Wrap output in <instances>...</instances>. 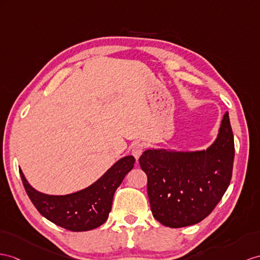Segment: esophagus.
Here are the masks:
<instances>
[{
    "label": "esophagus",
    "mask_w": 260,
    "mask_h": 260,
    "mask_svg": "<svg viewBox=\"0 0 260 260\" xmlns=\"http://www.w3.org/2000/svg\"><path fill=\"white\" fill-rule=\"evenodd\" d=\"M143 149H144V147H143L142 143H137V144L134 145V147H132L131 153H132V155L136 157V160H138L139 157H140V155L142 154V152H143Z\"/></svg>",
    "instance_id": "1"
}]
</instances>
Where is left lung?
<instances>
[{
	"label": "left lung",
	"mask_w": 260,
	"mask_h": 260,
	"mask_svg": "<svg viewBox=\"0 0 260 260\" xmlns=\"http://www.w3.org/2000/svg\"><path fill=\"white\" fill-rule=\"evenodd\" d=\"M234 155L229 112L221 120L217 138L206 150H145L139 163L148 176L153 217L172 229L203 220L230 185Z\"/></svg>",
	"instance_id": "obj_1"
}]
</instances>
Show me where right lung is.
Wrapping results in <instances>:
<instances>
[{
    "label": "right lung",
    "instance_id": "obj_1",
    "mask_svg": "<svg viewBox=\"0 0 260 260\" xmlns=\"http://www.w3.org/2000/svg\"><path fill=\"white\" fill-rule=\"evenodd\" d=\"M135 162L132 155L124 156L91 185L67 195H48L36 191L21 169L20 174L29 200L44 217L68 231L86 232L97 229L108 218L113 194L134 169Z\"/></svg>",
    "mask_w": 260,
    "mask_h": 260
}]
</instances>
